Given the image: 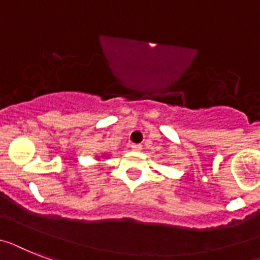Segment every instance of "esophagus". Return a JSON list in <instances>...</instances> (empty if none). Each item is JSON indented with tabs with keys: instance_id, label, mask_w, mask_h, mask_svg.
<instances>
[{
	"instance_id": "34e87169",
	"label": "esophagus",
	"mask_w": 260,
	"mask_h": 260,
	"mask_svg": "<svg viewBox=\"0 0 260 260\" xmlns=\"http://www.w3.org/2000/svg\"><path fill=\"white\" fill-rule=\"evenodd\" d=\"M132 149L136 150V152H140V150L143 149V145H141V144H134V145H132Z\"/></svg>"
}]
</instances>
